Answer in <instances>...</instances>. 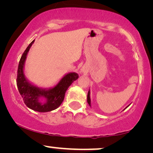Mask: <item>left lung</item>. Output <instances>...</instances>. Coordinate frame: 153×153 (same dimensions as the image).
Segmentation results:
<instances>
[{
    "label": "left lung",
    "mask_w": 153,
    "mask_h": 153,
    "mask_svg": "<svg viewBox=\"0 0 153 153\" xmlns=\"http://www.w3.org/2000/svg\"><path fill=\"white\" fill-rule=\"evenodd\" d=\"M90 95H91V91H90V90H89L88 93V95H87V102H88V103L89 106H91V97H90ZM129 106V105L127 106V107L125 108H127V107H128Z\"/></svg>",
    "instance_id": "left-lung-1"
}]
</instances>
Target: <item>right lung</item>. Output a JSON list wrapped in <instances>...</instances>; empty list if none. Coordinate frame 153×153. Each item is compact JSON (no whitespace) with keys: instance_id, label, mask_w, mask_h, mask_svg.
I'll return each instance as SVG.
<instances>
[{"instance_id":"1","label":"right lung","mask_w":153,"mask_h":153,"mask_svg":"<svg viewBox=\"0 0 153 153\" xmlns=\"http://www.w3.org/2000/svg\"><path fill=\"white\" fill-rule=\"evenodd\" d=\"M35 39L28 46L22 56L17 71L16 85L24 103L29 108L35 111L48 112L59 107L65 97V94L70 85L79 78L76 72L66 74L56 85L49 88H43L33 84L24 74V65L27 55ZM45 101L42 102L41 99Z\"/></svg>"}]
</instances>
